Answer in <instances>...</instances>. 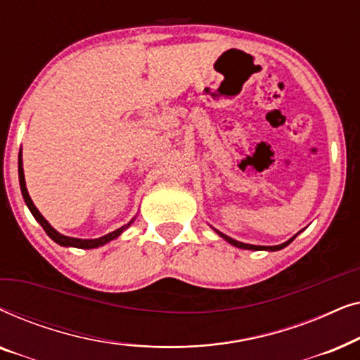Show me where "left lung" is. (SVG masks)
<instances>
[{
  "mask_svg": "<svg viewBox=\"0 0 360 360\" xmlns=\"http://www.w3.org/2000/svg\"><path fill=\"white\" fill-rule=\"evenodd\" d=\"M216 233H218L221 238H223L224 240H228L229 244H233V245H236V248H239V249H249V250H280V249H283V248H287V245L292 243V240L297 238V236H293L292 239H288L287 243H283V244H278V245H252V244H244V243H239V240H236V239H233V238H229V236H226V234H223V233H219L218 229H214Z\"/></svg>",
  "mask_w": 360,
  "mask_h": 360,
  "instance_id": "1",
  "label": "left lung"
}]
</instances>
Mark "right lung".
<instances>
[{
    "label": "right lung",
    "instance_id": "1",
    "mask_svg": "<svg viewBox=\"0 0 360 360\" xmlns=\"http://www.w3.org/2000/svg\"><path fill=\"white\" fill-rule=\"evenodd\" d=\"M18 172H19V185H21V193H22V198L26 201L27 208L31 210V213L34 218L37 219V223L42 226L44 231H46L49 238L52 240H56L58 245H65V248H78V249H95V248H100V245H105L106 243H110V240L116 239L117 236H120L122 231L127 229L131 226L132 221H129L126 226H122V228L112 231V233L106 234V236H101V238L98 239H77V238H68V236H63L60 233H57L56 229L52 228L51 224L47 223V219L44 218V216L39 213V210L36 208V205L32 203L31 196L27 193V188H26V180H24V170H22V159H21V154H19V162H18Z\"/></svg>",
    "mask_w": 360,
    "mask_h": 360
}]
</instances>
